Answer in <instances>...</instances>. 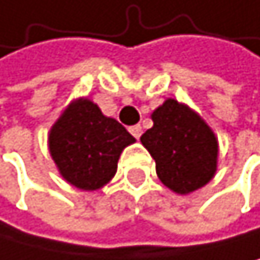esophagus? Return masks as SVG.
Wrapping results in <instances>:
<instances>
[{
    "label": "esophagus",
    "mask_w": 260,
    "mask_h": 260,
    "mask_svg": "<svg viewBox=\"0 0 260 260\" xmlns=\"http://www.w3.org/2000/svg\"><path fill=\"white\" fill-rule=\"evenodd\" d=\"M129 133H131L134 137H136V139H139V137H141V134H142V127L139 126V124H136V126H131V127H129Z\"/></svg>",
    "instance_id": "obj_1"
}]
</instances>
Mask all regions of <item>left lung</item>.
<instances>
[{
  "instance_id": "1",
  "label": "left lung",
  "mask_w": 260,
  "mask_h": 260,
  "mask_svg": "<svg viewBox=\"0 0 260 260\" xmlns=\"http://www.w3.org/2000/svg\"><path fill=\"white\" fill-rule=\"evenodd\" d=\"M150 116L153 126L141 136V142L155 160L160 181L181 196L206 186L218 163V139L212 127L175 99H167Z\"/></svg>"
}]
</instances>
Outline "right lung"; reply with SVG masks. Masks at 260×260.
Segmentation results:
<instances>
[{
    "instance_id": "obj_1",
    "label": "right lung",
    "mask_w": 260,
    "mask_h": 260,
    "mask_svg": "<svg viewBox=\"0 0 260 260\" xmlns=\"http://www.w3.org/2000/svg\"><path fill=\"white\" fill-rule=\"evenodd\" d=\"M136 139L97 103L71 102L48 133L50 155L64 181L82 191H97L116 175L119 155Z\"/></svg>"
}]
</instances>
